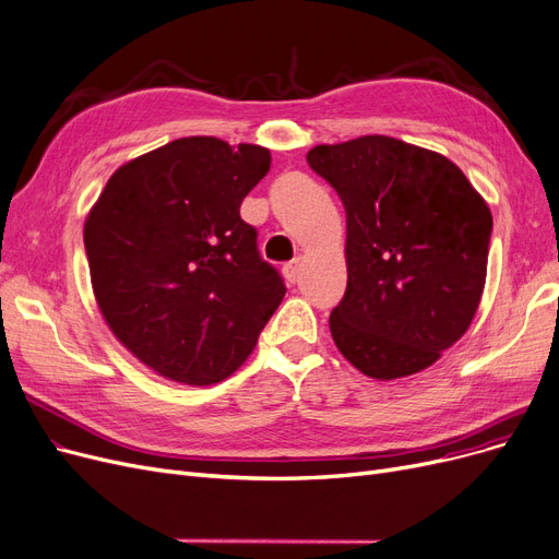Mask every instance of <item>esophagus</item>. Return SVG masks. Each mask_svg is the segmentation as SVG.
I'll use <instances>...</instances> for the list:
<instances>
[{"mask_svg": "<svg viewBox=\"0 0 559 559\" xmlns=\"http://www.w3.org/2000/svg\"><path fill=\"white\" fill-rule=\"evenodd\" d=\"M283 274H285L287 283H297V281H299V260L287 262V264L283 266Z\"/></svg>", "mask_w": 559, "mask_h": 559, "instance_id": "esophagus-1", "label": "esophagus"}]
</instances>
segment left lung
Returning a JSON list of instances; mask_svg holds the SVG:
<instances>
[{
    "mask_svg": "<svg viewBox=\"0 0 559 559\" xmlns=\"http://www.w3.org/2000/svg\"><path fill=\"white\" fill-rule=\"evenodd\" d=\"M308 164L347 212V289L335 345L372 379L416 374L475 318L491 210L448 157L393 136L314 145Z\"/></svg>",
    "mask_w": 559,
    "mask_h": 559,
    "instance_id": "1",
    "label": "left lung"
}]
</instances>
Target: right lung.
<instances>
[{
	"mask_svg": "<svg viewBox=\"0 0 559 559\" xmlns=\"http://www.w3.org/2000/svg\"><path fill=\"white\" fill-rule=\"evenodd\" d=\"M266 148L176 139L109 178L84 224L95 299L114 335L157 374L207 385L233 374L285 297L239 216Z\"/></svg>",
	"mask_w": 559,
	"mask_h": 559,
	"instance_id": "add662e5",
	"label": "right lung"
}]
</instances>
